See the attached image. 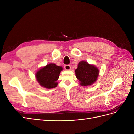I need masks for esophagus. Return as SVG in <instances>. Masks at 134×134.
I'll return each instance as SVG.
<instances>
[{
    "instance_id": "esophagus-1",
    "label": "esophagus",
    "mask_w": 134,
    "mask_h": 134,
    "mask_svg": "<svg viewBox=\"0 0 134 134\" xmlns=\"http://www.w3.org/2000/svg\"><path fill=\"white\" fill-rule=\"evenodd\" d=\"M64 68L66 70H69L71 69V66L69 65H65L64 66Z\"/></svg>"
}]
</instances>
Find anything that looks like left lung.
I'll use <instances>...</instances> for the list:
<instances>
[{"mask_svg":"<svg viewBox=\"0 0 134 134\" xmlns=\"http://www.w3.org/2000/svg\"><path fill=\"white\" fill-rule=\"evenodd\" d=\"M75 72L81 86H89L96 82L99 71L93 65L89 64L85 61H82L79 63Z\"/></svg>","mask_w":134,"mask_h":134,"instance_id":"1","label":"left lung"}]
</instances>
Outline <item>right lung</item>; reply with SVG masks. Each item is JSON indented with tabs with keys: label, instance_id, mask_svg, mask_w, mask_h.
Returning <instances> with one entry per match:
<instances>
[{
	"label": "right lung",
	"instance_id": "add662e5",
	"mask_svg": "<svg viewBox=\"0 0 134 134\" xmlns=\"http://www.w3.org/2000/svg\"><path fill=\"white\" fill-rule=\"evenodd\" d=\"M63 70L62 66L55 64H48L36 72V78L40 85L47 89L57 87L60 72Z\"/></svg>",
	"mask_w": 134,
	"mask_h": 134
}]
</instances>
